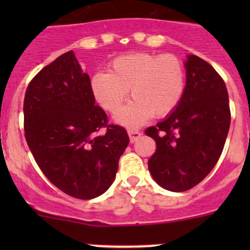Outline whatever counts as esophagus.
<instances>
[{
  "instance_id": "esophagus-1",
  "label": "esophagus",
  "mask_w": 250,
  "mask_h": 250,
  "mask_svg": "<svg viewBox=\"0 0 250 250\" xmlns=\"http://www.w3.org/2000/svg\"><path fill=\"white\" fill-rule=\"evenodd\" d=\"M128 135H129L130 143H135L140 138L141 133L137 129H128Z\"/></svg>"
}]
</instances>
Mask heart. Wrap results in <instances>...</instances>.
<instances>
[{"label": "heart", "mask_w": 250, "mask_h": 250, "mask_svg": "<svg viewBox=\"0 0 250 250\" xmlns=\"http://www.w3.org/2000/svg\"><path fill=\"white\" fill-rule=\"evenodd\" d=\"M185 67L172 54L133 53L113 59L109 74L95 72L90 93L102 109L117 113L127 92L132 102L116 117L120 125L138 127L150 116L165 117L175 110L185 92Z\"/></svg>", "instance_id": "heart-1"}]
</instances>
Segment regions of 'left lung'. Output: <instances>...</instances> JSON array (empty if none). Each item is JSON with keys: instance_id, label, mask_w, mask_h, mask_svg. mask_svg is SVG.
Segmentation results:
<instances>
[{"instance_id": "1", "label": "left lung", "mask_w": 250, "mask_h": 250, "mask_svg": "<svg viewBox=\"0 0 250 250\" xmlns=\"http://www.w3.org/2000/svg\"><path fill=\"white\" fill-rule=\"evenodd\" d=\"M183 99L162 122L145 134L156 141L148 170L156 183L174 192L200 184L218 162L231 122L225 82L197 55L185 62Z\"/></svg>"}]
</instances>
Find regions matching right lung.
I'll use <instances>...</instances> for the list:
<instances>
[{
  "mask_svg": "<svg viewBox=\"0 0 250 250\" xmlns=\"http://www.w3.org/2000/svg\"><path fill=\"white\" fill-rule=\"evenodd\" d=\"M89 83L70 50L32 78L24 99L25 139L35 161L53 185L78 200L110 188L129 144L125 128L109 125L95 105Z\"/></svg>",
  "mask_w": 250,
  "mask_h": 250,
  "instance_id": "right-lung-1",
  "label": "right lung"
}]
</instances>
